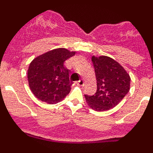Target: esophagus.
Wrapping results in <instances>:
<instances>
[{
  "instance_id": "34e87169",
  "label": "esophagus",
  "mask_w": 153,
  "mask_h": 153,
  "mask_svg": "<svg viewBox=\"0 0 153 153\" xmlns=\"http://www.w3.org/2000/svg\"><path fill=\"white\" fill-rule=\"evenodd\" d=\"M77 83H78V85H79V86H83V85H84V79H79V80L77 82Z\"/></svg>"
}]
</instances>
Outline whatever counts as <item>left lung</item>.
<instances>
[{
	"mask_svg": "<svg viewBox=\"0 0 153 153\" xmlns=\"http://www.w3.org/2000/svg\"><path fill=\"white\" fill-rule=\"evenodd\" d=\"M97 77L95 95H85L88 106L98 112L117 106L130 89V76L122 65L107 56L91 58Z\"/></svg>",
	"mask_w": 153,
	"mask_h": 153,
	"instance_id": "left-lung-1",
	"label": "left lung"
}]
</instances>
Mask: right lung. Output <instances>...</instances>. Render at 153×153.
Wrapping results in <instances>:
<instances>
[{"mask_svg":"<svg viewBox=\"0 0 153 153\" xmlns=\"http://www.w3.org/2000/svg\"><path fill=\"white\" fill-rule=\"evenodd\" d=\"M75 53L76 51L66 48H56L36 56L30 62L27 70L28 84L36 98L55 104L67 97L73 82L69 79V70L63 63Z\"/></svg>","mask_w":153,"mask_h":153,"instance_id":"1","label":"right lung"}]
</instances>
